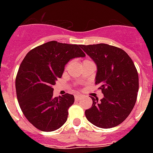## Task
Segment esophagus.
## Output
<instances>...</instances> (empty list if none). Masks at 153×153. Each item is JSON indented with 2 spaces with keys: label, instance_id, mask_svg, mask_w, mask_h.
Returning <instances> with one entry per match:
<instances>
[{
  "label": "esophagus",
  "instance_id": "34e87169",
  "mask_svg": "<svg viewBox=\"0 0 153 153\" xmlns=\"http://www.w3.org/2000/svg\"><path fill=\"white\" fill-rule=\"evenodd\" d=\"M81 97H82L81 94H75V95H74V99H75L76 101H78L81 98Z\"/></svg>",
  "mask_w": 153,
  "mask_h": 153
}]
</instances>
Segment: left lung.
Returning <instances> with one entry per match:
<instances>
[{"label": "left lung", "mask_w": 153, "mask_h": 153, "mask_svg": "<svg viewBox=\"0 0 153 153\" xmlns=\"http://www.w3.org/2000/svg\"><path fill=\"white\" fill-rule=\"evenodd\" d=\"M97 67L95 83L104 98L91 97L93 105L85 115L97 127L109 128L118 126L135 105L139 79L133 60L122 49L109 44L81 45Z\"/></svg>", "instance_id": "obj_1"}]
</instances>
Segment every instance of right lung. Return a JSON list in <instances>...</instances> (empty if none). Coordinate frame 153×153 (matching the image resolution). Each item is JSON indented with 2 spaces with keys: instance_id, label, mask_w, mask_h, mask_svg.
<instances>
[{
  "instance_id": "right-lung-1",
  "label": "right lung",
  "mask_w": 153,
  "mask_h": 153,
  "mask_svg": "<svg viewBox=\"0 0 153 153\" xmlns=\"http://www.w3.org/2000/svg\"><path fill=\"white\" fill-rule=\"evenodd\" d=\"M80 45L50 41L27 53L18 70L16 91L23 114L39 130L51 132L67 121L74 97H54L52 86L70 60L85 57Z\"/></svg>"
}]
</instances>
